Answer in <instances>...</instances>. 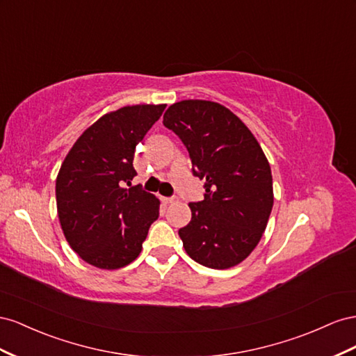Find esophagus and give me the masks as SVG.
<instances>
[{"mask_svg": "<svg viewBox=\"0 0 356 356\" xmlns=\"http://www.w3.org/2000/svg\"><path fill=\"white\" fill-rule=\"evenodd\" d=\"M161 201L164 202V204H172V202H177V198H176V197H170V198L161 197Z\"/></svg>", "mask_w": 356, "mask_h": 356, "instance_id": "esophagus-1", "label": "esophagus"}]
</instances>
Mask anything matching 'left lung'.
Masks as SVG:
<instances>
[{
	"instance_id": "obj_1",
	"label": "left lung",
	"mask_w": 356,
	"mask_h": 356,
	"mask_svg": "<svg viewBox=\"0 0 356 356\" xmlns=\"http://www.w3.org/2000/svg\"><path fill=\"white\" fill-rule=\"evenodd\" d=\"M162 122L184 141L194 176L206 179L204 200L191 202V222L179 229L186 253L209 268L237 266L258 246L273 209L266 154L241 119L215 101H179Z\"/></svg>"
}]
</instances>
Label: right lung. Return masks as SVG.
<instances>
[{
	"label": "right lung",
	"instance_id": "add662e5",
	"mask_svg": "<svg viewBox=\"0 0 356 356\" xmlns=\"http://www.w3.org/2000/svg\"><path fill=\"white\" fill-rule=\"evenodd\" d=\"M167 104H136L108 111L83 131L56 177L60 228L76 253L101 270L133 262L143 248L159 200L140 186L127 188L137 175L136 146Z\"/></svg>",
	"mask_w": 356,
	"mask_h": 356
}]
</instances>
